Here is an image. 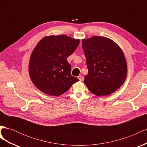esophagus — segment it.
<instances>
[{"label": "esophagus", "mask_w": 147, "mask_h": 147, "mask_svg": "<svg viewBox=\"0 0 147 147\" xmlns=\"http://www.w3.org/2000/svg\"><path fill=\"white\" fill-rule=\"evenodd\" d=\"M78 79H79V80H80V81L82 82V81H83V80H84V77L82 76V75H80V76H78Z\"/></svg>", "instance_id": "esophagus-1"}]
</instances>
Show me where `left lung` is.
<instances>
[{"mask_svg": "<svg viewBox=\"0 0 147 147\" xmlns=\"http://www.w3.org/2000/svg\"><path fill=\"white\" fill-rule=\"evenodd\" d=\"M88 74L84 82L88 90L98 96L112 94L121 86L127 76L124 54L113 40L94 36L82 40Z\"/></svg>", "mask_w": 147, "mask_h": 147, "instance_id": "1", "label": "left lung"}]
</instances>
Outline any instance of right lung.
I'll return each instance as SVG.
<instances>
[{
	"label": "right lung",
	"instance_id": "obj_1",
	"mask_svg": "<svg viewBox=\"0 0 147 147\" xmlns=\"http://www.w3.org/2000/svg\"><path fill=\"white\" fill-rule=\"evenodd\" d=\"M79 43V40L59 35L45 37L37 43L30 56L29 72L38 90L57 96L79 81L71 75V65L67 60Z\"/></svg>",
	"mask_w": 147,
	"mask_h": 147
}]
</instances>
